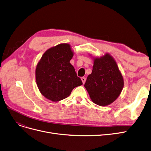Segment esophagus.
<instances>
[{
    "label": "esophagus",
    "mask_w": 151,
    "mask_h": 151,
    "mask_svg": "<svg viewBox=\"0 0 151 151\" xmlns=\"http://www.w3.org/2000/svg\"><path fill=\"white\" fill-rule=\"evenodd\" d=\"M81 80H82V82L83 84L85 83V82H86V79L85 77H82V78H81Z\"/></svg>",
    "instance_id": "esophagus-1"
}]
</instances>
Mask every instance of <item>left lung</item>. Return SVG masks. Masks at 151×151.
Returning a JSON list of instances; mask_svg holds the SVG:
<instances>
[{
    "instance_id": "left-lung-1",
    "label": "left lung",
    "mask_w": 151,
    "mask_h": 151,
    "mask_svg": "<svg viewBox=\"0 0 151 151\" xmlns=\"http://www.w3.org/2000/svg\"><path fill=\"white\" fill-rule=\"evenodd\" d=\"M92 73L84 87L90 98L99 106L109 105L115 101L124 87V79L115 60L109 53L100 58L93 57Z\"/></svg>"
}]
</instances>
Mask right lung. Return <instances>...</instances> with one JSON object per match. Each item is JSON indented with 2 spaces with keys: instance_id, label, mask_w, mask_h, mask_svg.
<instances>
[{
  "instance_id": "obj_1",
  "label": "right lung",
  "mask_w": 151,
  "mask_h": 151,
  "mask_svg": "<svg viewBox=\"0 0 151 151\" xmlns=\"http://www.w3.org/2000/svg\"><path fill=\"white\" fill-rule=\"evenodd\" d=\"M74 56L70 45L61 43L45 51L35 70L36 82L41 95L54 102L68 97L75 87L82 85L69 62Z\"/></svg>"
}]
</instances>
